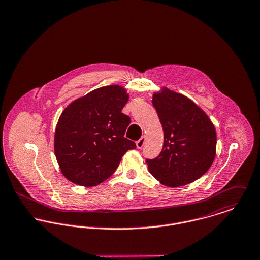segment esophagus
<instances>
[{
    "mask_svg": "<svg viewBox=\"0 0 260 260\" xmlns=\"http://www.w3.org/2000/svg\"><path fill=\"white\" fill-rule=\"evenodd\" d=\"M144 143H145V137L143 136L139 141H137V143H136L137 147H138V148H142V147L144 146Z\"/></svg>",
    "mask_w": 260,
    "mask_h": 260,
    "instance_id": "34e87169",
    "label": "esophagus"
}]
</instances>
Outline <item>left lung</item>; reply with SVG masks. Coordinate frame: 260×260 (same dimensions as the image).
<instances>
[{
	"instance_id": "1",
	"label": "left lung",
	"mask_w": 260,
	"mask_h": 260,
	"mask_svg": "<svg viewBox=\"0 0 260 260\" xmlns=\"http://www.w3.org/2000/svg\"><path fill=\"white\" fill-rule=\"evenodd\" d=\"M152 105L162 125L164 146L157 157L146 159L148 172L169 187L193 182L214 160L213 123L191 100L168 87L153 93Z\"/></svg>"
}]
</instances>
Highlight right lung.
<instances>
[{
	"label": "right lung",
	"mask_w": 260,
	"mask_h": 260,
	"mask_svg": "<svg viewBox=\"0 0 260 260\" xmlns=\"http://www.w3.org/2000/svg\"><path fill=\"white\" fill-rule=\"evenodd\" d=\"M127 101L125 88L113 85L93 89L63 110L55 133V154L67 179L98 185L116 172L128 149L136 148L124 138L131 118L121 110Z\"/></svg>",
	"instance_id": "1"
}]
</instances>
